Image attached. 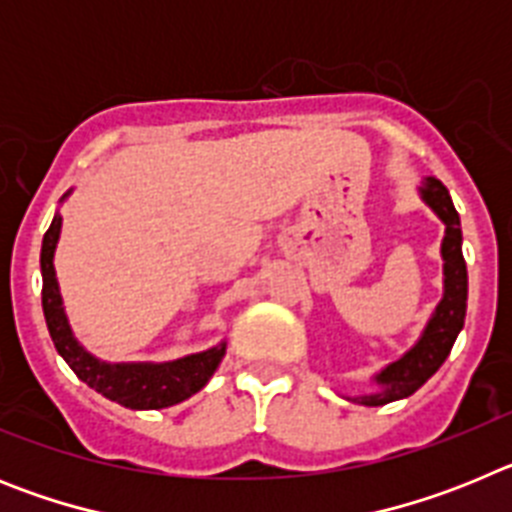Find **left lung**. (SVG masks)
<instances>
[{"instance_id": "8db88e82", "label": "left lung", "mask_w": 512, "mask_h": 512, "mask_svg": "<svg viewBox=\"0 0 512 512\" xmlns=\"http://www.w3.org/2000/svg\"><path fill=\"white\" fill-rule=\"evenodd\" d=\"M420 200L431 207L433 215L446 225L441 241L443 259V295L438 305L433 307L431 318L420 330L418 341L400 356L382 366L377 374H372V390L359 392V395H346L348 402L366 405V408H379L387 402L405 400L420 390L433 374L441 369L446 356L451 354L456 336L464 328V315H467V264L461 256V223L459 212L451 202L449 189L438 182L436 176H425L418 187Z\"/></svg>"}]
</instances>
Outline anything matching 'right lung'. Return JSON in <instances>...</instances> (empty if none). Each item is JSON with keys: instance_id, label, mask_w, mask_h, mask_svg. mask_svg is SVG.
<instances>
[{"instance_id": "right-lung-1", "label": "right lung", "mask_w": 512, "mask_h": 512, "mask_svg": "<svg viewBox=\"0 0 512 512\" xmlns=\"http://www.w3.org/2000/svg\"><path fill=\"white\" fill-rule=\"evenodd\" d=\"M74 189L61 197V205L71 197ZM63 217L56 210L48 233L43 235V251H40V271H43V312L45 323L51 330L53 346L63 361L74 369L81 382H87L94 392L107 400L117 402L130 410H161L171 408L176 402H184L210 382L215 369L225 356L228 341L197 351V354L179 356L171 361H104L84 348L76 338L69 323L66 307H63L61 287L56 277V248L61 238Z\"/></svg>"}]
</instances>
